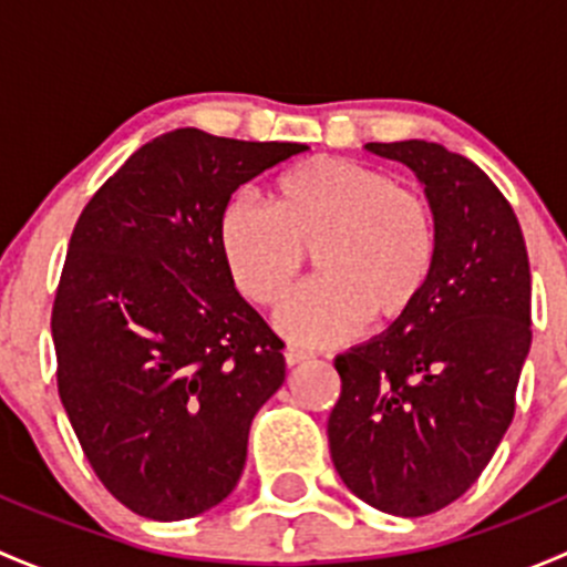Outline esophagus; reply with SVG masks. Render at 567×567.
Masks as SVG:
<instances>
[{"label": "esophagus", "mask_w": 567, "mask_h": 567, "mask_svg": "<svg viewBox=\"0 0 567 567\" xmlns=\"http://www.w3.org/2000/svg\"><path fill=\"white\" fill-rule=\"evenodd\" d=\"M310 359V353L301 351V348H285V362L290 364V368H296V364L307 362Z\"/></svg>", "instance_id": "obj_1"}]
</instances>
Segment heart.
I'll list each match as a JSON object with an SVG mask.
<instances>
[{"label": "heart", "instance_id": "heart-1", "mask_svg": "<svg viewBox=\"0 0 567 567\" xmlns=\"http://www.w3.org/2000/svg\"><path fill=\"white\" fill-rule=\"evenodd\" d=\"M268 205L227 203L219 249L238 293L257 307L279 305L312 255L318 279L277 312V329L293 342H346L364 320L386 329L425 296L439 227L414 188L351 158L316 156L279 175Z\"/></svg>", "mask_w": 567, "mask_h": 567}]
</instances>
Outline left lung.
I'll use <instances>...</instances> for the list:
<instances>
[{
	"label": "left lung",
	"mask_w": 567,
	"mask_h": 567,
	"mask_svg": "<svg viewBox=\"0 0 567 567\" xmlns=\"http://www.w3.org/2000/svg\"><path fill=\"white\" fill-rule=\"evenodd\" d=\"M364 147L425 183L439 257L409 316L334 359L329 450L359 499L416 518L466 494L511 427L532 342L529 257L511 203L474 162L425 140Z\"/></svg>",
	"instance_id": "1"
}]
</instances>
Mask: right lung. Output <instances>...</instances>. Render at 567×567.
<instances>
[{"label":"right lung","mask_w":567,"mask_h":567,"mask_svg":"<svg viewBox=\"0 0 567 567\" xmlns=\"http://www.w3.org/2000/svg\"><path fill=\"white\" fill-rule=\"evenodd\" d=\"M305 151L169 131L73 227L51 310L56 390L93 472L136 516H199L241 477L285 342L233 285L219 216L241 183Z\"/></svg>","instance_id":"add662e5"}]
</instances>
